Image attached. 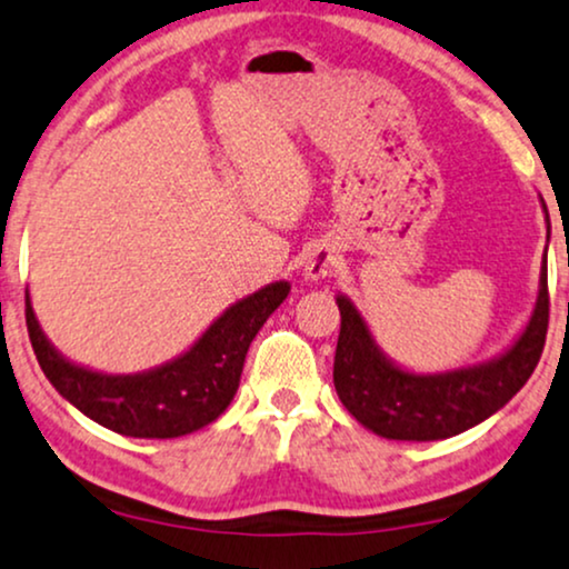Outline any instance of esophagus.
<instances>
[{"mask_svg": "<svg viewBox=\"0 0 569 569\" xmlns=\"http://www.w3.org/2000/svg\"><path fill=\"white\" fill-rule=\"evenodd\" d=\"M339 259H341L339 251L333 249L331 243H315L305 257L302 276L310 280V283H318V280L328 278L333 270H337Z\"/></svg>", "mask_w": 569, "mask_h": 569, "instance_id": "esophagus-1", "label": "esophagus"}]
</instances>
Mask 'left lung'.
Segmentation results:
<instances>
[{
    "label": "left lung",
    "mask_w": 569,
    "mask_h": 569,
    "mask_svg": "<svg viewBox=\"0 0 569 569\" xmlns=\"http://www.w3.org/2000/svg\"><path fill=\"white\" fill-rule=\"evenodd\" d=\"M540 207L551 230L549 209ZM341 331L333 358V387L339 400L362 427L387 440H445L477 427L527 385L536 371L549 328L546 257L540 264L538 297L522 333L475 366L421 373L395 362L373 339L371 328L347 293H337Z\"/></svg>",
    "instance_id": "1"
}]
</instances>
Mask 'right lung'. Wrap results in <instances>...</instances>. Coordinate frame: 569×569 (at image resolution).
I'll use <instances>...</instances> for the list:
<instances>
[{
	"mask_svg": "<svg viewBox=\"0 0 569 569\" xmlns=\"http://www.w3.org/2000/svg\"><path fill=\"white\" fill-rule=\"evenodd\" d=\"M289 291V280H276L238 299L188 350L137 373H102L68 360L39 326L29 291L26 326L50 385L87 419L124 437L172 440L198 432L228 410L241 385L249 345Z\"/></svg>",
	"mask_w": 569,
	"mask_h": 569,
	"instance_id": "1",
	"label": "right lung"
}]
</instances>
